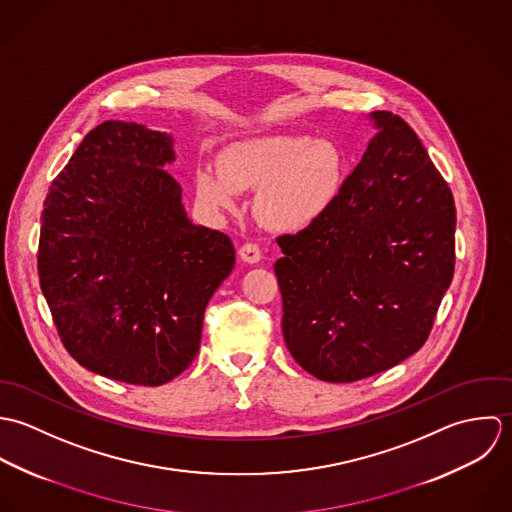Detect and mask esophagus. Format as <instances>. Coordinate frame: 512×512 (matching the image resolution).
I'll use <instances>...</instances> for the list:
<instances>
[{"label": "esophagus", "mask_w": 512, "mask_h": 512, "mask_svg": "<svg viewBox=\"0 0 512 512\" xmlns=\"http://www.w3.org/2000/svg\"><path fill=\"white\" fill-rule=\"evenodd\" d=\"M239 257L245 261V263H259L261 261V249L255 245V243H245L239 247Z\"/></svg>", "instance_id": "esophagus-1"}]
</instances>
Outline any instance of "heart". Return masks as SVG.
<instances>
[{
    "instance_id": "obj_1",
    "label": "heart",
    "mask_w": 512,
    "mask_h": 512,
    "mask_svg": "<svg viewBox=\"0 0 512 512\" xmlns=\"http://www.w3.org/2000/svg\"><path fill=\"white\" fill-rule=\"evenodd\" d=\"M346 158L334 142L308 134H263L227 146L219 172L202 168L198 198L211 211H235L241 190H259L255 215L277 231H301L342 194Z\"/></svg>"
}]
</instances>
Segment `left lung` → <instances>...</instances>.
<instances>
[{"instance_id": "obj_1", "label": "left lung", "mask_w": 512, "mask_h": 512, "mask_svg": "<svg viewBox=\"0 0 512 512\" xmlns=\"http://www.w3.org/2000/svg\"><path fill=\"white\" fill-rule=\"evenodd\" d=\"M376 134L320 219L277 239L283 336L322 382L384 372L429 336L455 267V204L408 122L370 112Z\"/></svg>"}]
</instances>
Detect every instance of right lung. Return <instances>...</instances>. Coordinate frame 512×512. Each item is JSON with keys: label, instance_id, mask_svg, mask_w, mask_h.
Returning a JSON list of instances; mask_svg holds the SVG:
<instances>
[{"label": "right lung", "instance_id": "right-lung-1", "mask_svg": "<svg viewBox=\"0 0 512 512\" xmlns=\"http://www.w3.org/2000/svg\"><path fill=\"white\" fill-rule=\"evenodd\" d=\"M174 138L136 122L91 130L41 213L39 283L67 352L104 378L162 386L196 358L231 239L192 223L168 172Z\"/></svg>", "mask_w": 512, "mask_h": 512}]
</instances>
